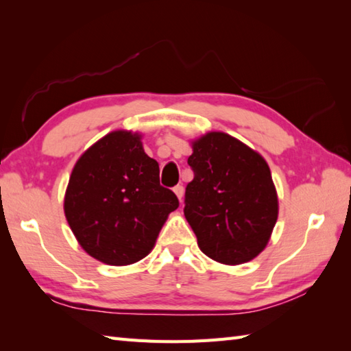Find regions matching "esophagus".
Listing matches in <instances>:
<instances>
[{"mask_svg": "<svg viewBox=\"0 0 351 351\" xmlns=\"http://www.w3.org/2000/svg\"><path fill=\"white\" fill-rule=\"evenodd\" d=\"M173 191H175L176 197L180 199V202H182V197H184V187H182V185H176V187L173 189Z\"/></svg>", "mask_w": 351, "mask_h": 351, "instance_id": "34e87169", "label": "esophagus"}]
</instances>
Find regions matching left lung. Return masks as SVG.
Wrapping results in <instances>:
<instances>
[{
    "label": "left lung",
    "instance_id": "left-lung-1",
    "mask_svg": "<svg viewBox=\"0 0 351 351\" xmlns=\"http://www.w3.org/2000/svg\"><path fill=\"white\" fill-rule=\"evenodd\" d=\"M195 171L185 189L184 214L197 245L225 265L255 259L271 238L279 199L265 158L221 131L190 141Z\"/></svg>",
    "mask_w": 351,
    "mask_h": 351
}]
</instances>
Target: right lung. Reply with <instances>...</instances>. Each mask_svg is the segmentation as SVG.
<instances>
[{"instance_id": "obj_1", "label": "right lung", "mask_w": 351, "mask_h": 351, "mask_svg": "<svg viewBox=\"0 0 351 351\" xmlns=\"http://www.w3.org/2000/svg\"><path fill=\"white\" fill-rule=\"evenodd\" d=\"M143 134L116 130L81 154L63 210L78 244L107 265H130L152 252L180 202L160 185V166L147 156Z\"/></svg>"}]
</instances>
